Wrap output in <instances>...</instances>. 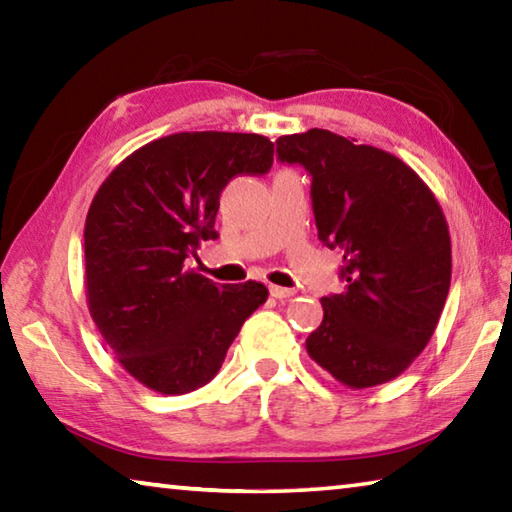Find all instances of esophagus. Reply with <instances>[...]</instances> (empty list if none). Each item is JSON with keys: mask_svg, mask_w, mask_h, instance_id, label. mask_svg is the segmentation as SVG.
<instances>
[{"mask_svg": "<svg viewBox=\"0 0 512 512\" xmlns=\"http://www.w3.org/2000/svg\"><path fill=\"white\" fill-rule=\"evenodd\" d=\"M268 291H271V296L273 298H277V300H284V298H291L293 293V289H287V287H277V284H271V287H268Z\"/></svg>", "mask_w": 512, "mask_h": 512, "instance_id": "1", "label": "esophagus"}]
</instances>
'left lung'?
Masks as SVG:
<instances>
[{
	"instance_id": "left-lung-1",
	"label": "left lung",
	"mask_w": 512,
	"mask_h": 512,
	"mask_svg": "<svg viewBox=\"0 0 512 512\" xmlns=\"http://www.w3.org/2000/svg\"><path fill=\"white\" fill-rule=\"evenodd\" d=\"M323 128L282 135L311 173L320 241L341 248L345 291L320 298L307 352L348 388L386 384L427 348L452 282V239L427 183L393 153Z\"/></svg>"
}]
</instances>
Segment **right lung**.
I'll return each mask as SVG.
<instances>
[{
	"mask_svg": "<svg viewBox=\"0 0 512 512\" xmlns=\"http://www.w3.org/2000/svg\"><path fill=\"white\" fill-rule=\"evenodd\" d=\"M273 142L255 133H176L121 160L85 219V298L128 375L162 395L205 386L253 311L262 282L221 284L185 268L216 239L223 187L266 173Z\"/></svg>",
	"mask_w": 512,
	"mask_h": 512,
	"instance_id": "add662e5",
	"label": "right lung"
}]
</instances>
